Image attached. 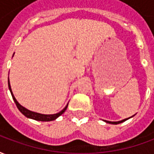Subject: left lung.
Wrapping results in <instances>:
<instances>
[{
	"mask_svg": "<svg viewBox=\"0 0 154 154\" xmlns=\"http://www.w3.org/2000/svg\"><path fill=\"white\" fill-rule=\"evenodd\" d=\"M128 119H129V118H128ZM128 119H123V120H120V121H117V122H111V121H107V120H106V122L109 123V124H113V125H117V124H120V123L125 121V120H127Z\"/></svg>",
	"mask_w": 154,
	"mask_h": 154,
	"instance_id": "left-lung-1",
	"label": "left lung"
}]
</instances>
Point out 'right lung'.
<instances>
[{
    "label": "right lung",
    "mask_w": 154,
    "mask_h": 154,
    "mask_svg": "<svg viewBox=\"0 0 154 154\" xmlns=\"http://www.w3.org/2000/svg\"><path fill=\"white\" fill-rule=\"evenodd\" d=\"M8 86H9V89L11 91V93L12 98H13V100L15 101V105H16V106L19 109V110L21 112L24 116H25L26 117H28V118H30V119H35V120H39V121H51V120H54V119H56L58 117V116H60L62 114L64 113V111L67 110V106H68V104H67L66 107L64 108L63 110H61L59 113L57 114H54V115H43V114H38L36 113V112H33V111H30V110H27L26 108L25 107H23L21 105H20L19 102L16 100V99L14 97V95L12 93L11 91V85H10V82H9L8 79Z\"/></svg>",
    "instance_id": "obj_1"
}]
</instances>
